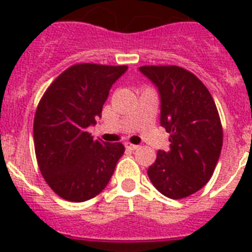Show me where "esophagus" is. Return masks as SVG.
<instances>
[{
    "label": "esophagus",
    "instance_id": "34e87169",
    "mask_svg": "<svg viewBox=\"0 0 252 252\" xmlns=\"http://www.w3.org/2000/svg\"><path fill=\"white\" fill-rule=\"evenodd\" d=\"M126 149H129V150H136V149H138L140 146L133 145V144H130V142H126Z\"/></svg>",
    "mask_w": 252,
    "mask_h": 252
}]
</instances>
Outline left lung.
I'll return each instance as SVG.
<instances>
[{"instance_id":"8db88e82","label":"left lung","mask_w":252,"mask_h":252,"mask_svg":"<svg viewBox=\"0 0 252 252\" xmlns=\"http://www.w3.org/2000/svg\"><path fill=\"white\" fill-rule=\"evenodd\" d=\"M161 98V126L170 133V150H158L148 168L153 186L170 199H183L209 182L222 148V126L211 93L186 69L140 66Z\"/></svg>"}]
</instances>
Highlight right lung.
Wrapping results in <instances>:
<instances>
[{
	"mask_svg": "<svg viewBox=\"0 0 252 252\" xmlns=\"http://www.w3.org/2000/svg\"><path fill=\"white\" fill-rule=\"evenodd\" d=\"M128 66L76 64L63 72L40 99L33 119L37 165L53 192L82 203L106 188L119 158L120 142L94 140L87 126L96 124L112 85Z\"/></svg>",
	"mask_w": 252,
	"mask_h": 252,
	"instance_id": "right-lung-1",
	"label": "right lung"
}]
</instances>
